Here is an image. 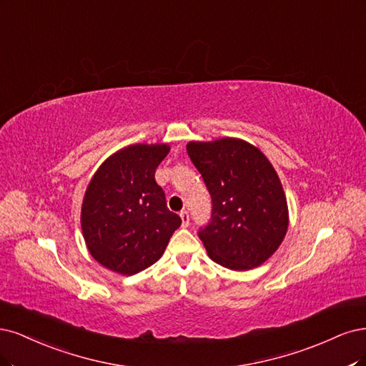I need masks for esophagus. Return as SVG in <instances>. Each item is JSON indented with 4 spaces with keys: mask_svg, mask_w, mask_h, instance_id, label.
Wrapping results in <instances>:
<instances>
[{
    "mask_svg": "<svg viewBox=\"0 0 366 366\" xmlns=\"http://www.w3.org/2000/svg\"><path fill=\"white\" fill-rule=\"evenodd\" d=\"M179 216H181V220H182V227L184 228L188 227V223H190V216H188V211L182 209L181 213H179Z\"/></svg>",
    "mask_w": 366,
    "mask_h": 366,
    "instance_id": "obj_1",
    "label": "esophagus"
}]
</instances>
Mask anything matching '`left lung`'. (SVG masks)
I'll list each match as a JSON object with an SVG mask.
<instances>
[{
    "mask_svg": "<svg viewBox=\"0 0 366 366\" xmlns=\"http://www.w3.org/2000/svg\"><path fill=\"white\" fill-rule=\"evenodd\" d=\"M187 152L213 202L209 223L199 229L211 260L232 270L263 264L289 227L286 194L272 164L239 138L190 141Z\"/></svg>",
    "mask_w": 366,
    "mask_h": 366,
    "instance_id": "obj_1",
    "label": "left lung"
}]
</instances>
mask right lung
Here are the masks:
<instances>
[{
  "label": "right lung",
  "instance_id": "obj_1",
  "mask_svg": "<svg viewBox=\"0 0 366 366\" xmlns=\"http://www.w3.org/2000/svg\"><path fill=\"white\" fill-rule=\"evenodd\" d=\"M169 144H132L106 159L85 192L81 232L106 269L134 275L158 262L181 217L172 213L155 172Z\"/></svg>",
  "mask_w": 366,
  "mask_h": 366
}]
</instances>
